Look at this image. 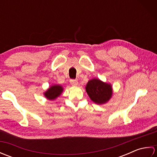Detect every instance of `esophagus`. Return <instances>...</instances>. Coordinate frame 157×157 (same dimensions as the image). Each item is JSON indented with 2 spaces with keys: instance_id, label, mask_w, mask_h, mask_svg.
<instances>
[{
  "instance_id": "obj_1",
  "label": "esophagus",
  "mask_w": 157,
  "mask_h": 157,
  "mask_svg": "<svg viewBox=\"0 0 157 157\" xmlns=\"http://www.w3.org/2000/svg\"><path fill=\"white\" fill-rule=\"evenodd\" d=\"M70 83H71V84L73 86H76L78 85V82L77 81L76 79H71V80H70Z\"/></svg>"
}]
</instances>
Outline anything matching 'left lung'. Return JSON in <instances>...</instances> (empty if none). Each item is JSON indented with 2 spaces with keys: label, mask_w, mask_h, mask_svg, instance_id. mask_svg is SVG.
<instances>
[{
  "label": "left lung",
  "mask_w": 157,
  "mask_h": 157,
  "mask_svg": "<svg viewBox=\"0 0 157 157\" xmlns=\"http://www.w3.org/2000/svg\"><path fill=\"white\" fill-rule=\"evenodd\" d=\"M86 90L92 101L98 105L107 102L113 94L111 85L96 78L88 81Z\"/></svg>",
  "instance_id": "left-lung-1"
}]
</instances>
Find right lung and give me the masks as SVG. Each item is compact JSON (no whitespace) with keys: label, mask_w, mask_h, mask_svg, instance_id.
<instances>
[{"label":"right lung","mask_w":157,"mask_h":157,"mask_svg":"<svg viewBox=\"0 0 157 157\" xmlns=\"http://www.w3.org/2000/svg\"><path fill=\"white\" fill-rule=\"evenodd\" d=\"M63 91V88L61 86L53 85L51 86V87L44 93V94L46 98L51 100V101H53V100L56 99L58 96L61 95Z\"/></svg>","instance_id":"add662e5"}]
</instances>
